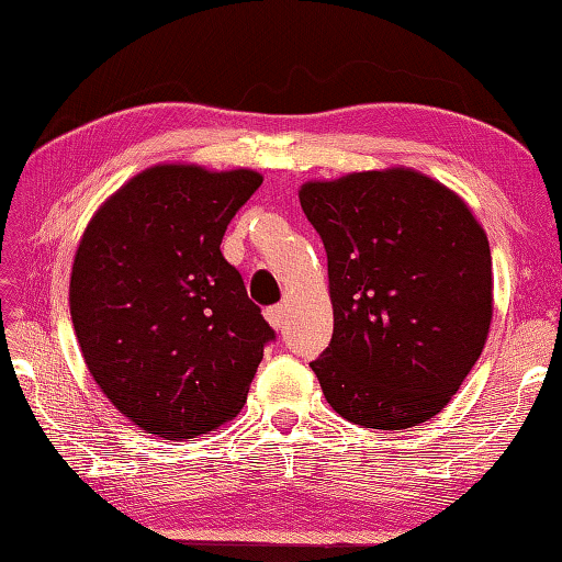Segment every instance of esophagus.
<instances>
[{"instance_id": "1", "label": "esophagus", "mask_w": 562, "mask_h": 562, "mask_svg": "<svg viewBox=\"0 0 562 562\" xmlns=\"http://www.w3.org/2000/svg\"><path fill=\"white\" fill-rule=\"evenodd\" d=\"M266 318H268V324H270L272 328H282V324H284V306H282V304L268 306V310H266Z\"/></svg>"}]
</instances>
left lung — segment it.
Instances as JSON below:
<instances>
[{"instance_id":"1","label":"left lung","mask_w":562,"mask_h":562,"mask_svg":"<svg viewBox=\"0 0 562 562\" xmlns=\"http://www.w3.org/2000/svg\"><path fill=\"white\" fill-rule=\"evenodd\" d=\"M300 202L328 258L334 336L310 362L326 402L362 428L431 419L490 334L485 228L453 190L409 168L304 182Z\"/></svg>"}]
</instances>
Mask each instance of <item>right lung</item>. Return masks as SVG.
Here are the masks:
<instances>
[{"label":"right lung","instance_id":"obj_1","mask_svg":"<svg viewBox=\"0 0 562 562\" xmlns=\"http://www.w3.org/2000/svg\"><path fill=\"white\" fill-rule=\"evenodd\" d=\"M260 182L246 168L153 165L85 228L70 274L75 336L99 390L140 431L196 438L244 409L274 331L222 238Z\"/></svg>","mask_w":562,"mask_h":562}]
</instances>
